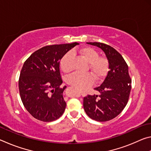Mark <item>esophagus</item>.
Segmentation results:
<instances>
[{"label": "esophagus", "mask_w": 151, "mask_h": 151, "mask_svg": "<svg viewBox=\"0 0 151 151\" xmlns=\"http://www.w3.org/2000/svg\"><path fill=\"white\" fill-rule=\"evenodd\" d=\"M80 92H81V94H82V95H83V96H85V93H82L81 91H80Z\"/></svg>", "instance_id": "34e87169"}]
</instances>
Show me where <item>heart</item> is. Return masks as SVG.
<instances>
[{"label":"heart","mask_w":151,"mask_h":151,"mask_svg":"<svg viewBox=\"0 0 151 151\" xmlns=\"http://www.w3.org/2000/svg\"><path fill=\"white\" fill-rule=\"evenodd\" d=\"M78 52L89 63V68L94 78L99 79L105 75L109 67V63L106 58L99 57L98 52L91 47L82 48L78 50ZM72 52H68L61 59L60 67L65 73H69L72 70ZM66 82L74 87L80 90H85L91 85L92 79L88 74L74 73L68 76Z\"/></svg>","instance_id":"1"}]
</instances>
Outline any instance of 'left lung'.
<instances>
[{
  "mask_svg": "<svg viewBox=\"0 0 151 151\" xmlns=\"http://www.w3.org/2000/svg\"><path fill=\"white\" fill-rule=\"evenodd\" d=\"M100 48L109 61V71L101 86L94 88L99 95H87L83 106L91 119L99 122L115 118L126 106L131 89L129 67L121 55L114 48L101 42H86Z\"/></svg>",
  "mask_w": 151,
  "mask_h": 151,
  "instance_id": "left-lung-1",
  "label": "left lung"
}]
</instances>
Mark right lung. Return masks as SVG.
<instances>
[{"instance_id": "add662e5", "label": "right lung", "mask_w": 151, "mask_h": 151, "mask_svg": "<svg viewBox=\"0 0 151 151\" xmlns=\"http://www.w3.org/2000/svg\"><path fill=\"white\" fill-rule=\"evenodd\" d=\"M79 45L46 46L35 51L22 66L19 81L20 98L25 109L43 122H52L62 116L66 108L60 61L68 51Z\"/></svg>"}]
</instances>
